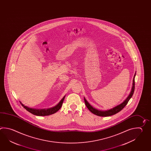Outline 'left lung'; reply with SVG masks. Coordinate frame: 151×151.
Wrapping results in <instances>:
<instances>
[{"instance_id": "obj_1", "label": "left lung", "mask_w": 151, "mask_h": 151, "mask_svg": "<svg viewBox=\"0 0 151 151\" xmlns=\"http://www.w3.org/2000/svg\"><path fill=\"white\" fill-rule=\"evenodd\" d=\"M135 75L136 73L134 75L133 79L132 87L131 89V91L129 93V95L127 96V97L125 99V100H124L123 102H122L120 104L118 105L117 106H116L115 107L112 108L111 109H109L108 110H105V111H103V110H99L93 107L90 104L89 102L87 101L85 97H84V102L85 104L86 105V107L89 110L90 112H91L92 114H95L97 116H101V117H108V116H112L114 114H117L118 112H119V111H121L123 109L126 104H127L128 102L129 101V99L132 97L134 91V88H135V82H134V78H135Z\"/></svg>"}]
</instances>
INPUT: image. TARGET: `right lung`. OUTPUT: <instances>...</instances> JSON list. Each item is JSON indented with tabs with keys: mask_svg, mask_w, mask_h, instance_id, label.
I'll return each mask as SVG.
<instances>
[{
	"mask_svg": "<svg viewBox=\"0 0 151 151\" xmlns=\"http://www.w3.org/2000/svg\"><path fill=\"white\" fill-rule=\"evenodd\" d=\"M65 96L60 101L59 103L55 106H53L52 108H48V109H33L28 107L27 106H25L22 103V102L19 101L21 103L22 106L25 108L27 111L29 112L31 114H33L34 115L38 116H49L50 114H55L57 111H59L60 109L62 106V103L65 99Z\"/></svg>",
	"mask_w": 151,
	"mask_h": 151,
	"instance_id": "right-lung-1",
	"label": "right lung"
}]
</instances>
